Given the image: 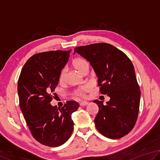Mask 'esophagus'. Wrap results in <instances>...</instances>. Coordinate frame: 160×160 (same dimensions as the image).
<instances>
[{
    "mask_svg": "<svg viewBox=\"0 0 160 160\" xmlns=\"http://www.w3.org/2000/svg\"><path fill=\"white\" fill-rule=\"evenodd\" d=\"M88 103V102H81L80 103V106H86Z\"/></svg>",
    "mask_w": 160,
    "mask_h": 160,
    "instance_id": "34e87169",
    "label": "esophagus"
}]
</instances>
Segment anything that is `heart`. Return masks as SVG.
<instances>
[{"label": "heart", "mask_w": 160, "mask_h": 160, "mask_svg": "<svg viewBox=\"0 0 160 160\" xmlns=\"http://www.w3.org/2000/svg\"><path fill=\"white\" fill-rule=\"evenodd\" d=\"M72 66L74 68V69H76L77 71H79V72L84 74L87 70H89L90 65L88 61L86 59H85L83 58H77L76 59H74ZM67 77V72L66 70H62L61 73L59 74V77H58V80L61 83H63L66 80ZM92 86L90 84H86L84 86L79 87V88H77L74 91V94L78 97H81V98H83L86 97V92L88 90H89Z\"/></svg>", "instance_id": "obj_1"}]
</instances>
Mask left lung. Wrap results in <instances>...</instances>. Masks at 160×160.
I'll return each mask as SVG.
<instances>
[{
  "label": "left lung",
  "instance_id": "left-lung-1",
  "mask_svg": "<svg viewBox=\"0 0 160 160\" xmlns=\"http://www.w3.org/2000/svg\"><path fill=\"white\" fill-rule=\"evenodd\" d=\"M90 62L98 77L100 92L110 97L106 104L94 100L99 112L97 129L110 139H119L130 132L137 122L141 91L130 58L113 45L94 43L74 48V52Z\"/></svg>",
  "mask_w": 160,
  "mask_h": 160
}]
</instances>
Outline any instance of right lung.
Instances as JSON below:
<instances>
[{
	"label": "right lung",
	"instance_id": "add662e5",
	"mask_svg": "<svg viewBox=\"0 0 160 160\" xmlns=\"http://www.w3.org/2000/svg\"><path fill=\"white\" fill-rule=\"evenodd\" d=\"M71 50L38 53L25 63L18 81L19 104L33 138L45 146L57 147L67 142L73 131L72 114L79 107L68 101L61 108L51 105L52 93Z\"/></svg>",
	"mask_w": 160,
	"mask_h": 160
}]
</instances>
